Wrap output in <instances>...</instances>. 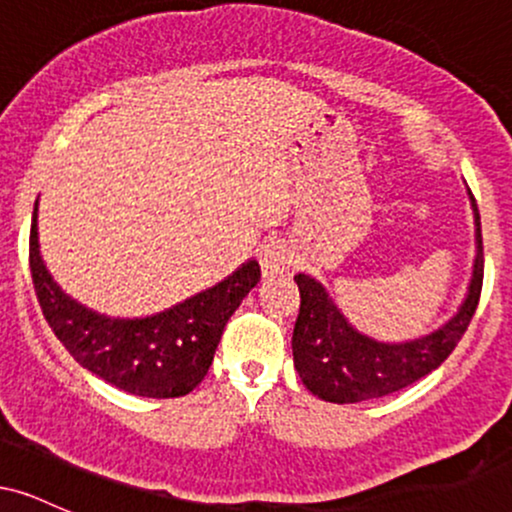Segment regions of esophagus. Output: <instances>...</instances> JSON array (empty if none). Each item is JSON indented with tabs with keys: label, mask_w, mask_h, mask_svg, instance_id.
Returning <instances> with one entry per match:
<instances>
[{
	"label": "esophagus",
	"mask_w": 512,
	"mask_h": 512,
	"mask_svg": "<svg viewBox=\"0 0 512 512\" xmlns=\"http://www.w3.org/2000/svg\"><path fill=\"white\" fill-rule=\"evenodd\" d=\"M289 262H291V257H289V250H286L284 243H267L260 250V264H262L264 276L284 274L286 267H289Z\"/></svg>",
	"instance_id": "34e87169"
}]
</instances>
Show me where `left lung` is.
Wrapping results in <instances>:
<instances>
[{
    "instance_id": "obj_1",
    "label": "left lung",
    "mask_w": 512,
    "mask_h": 512,
    "mask_svg": "<svg viewBox=\"0 0 512 512\" xmlns=\"http://www.w3.org/2000/svg\"><path fill=\"white\" fill-rule=\"evenodd\" d=\"M469 199H472L474 226H477L474 228L477 257H474L472 279L457 313L436 332L409 342H378L358 332L346 320L320 281L308 274L293 276L301 291V313L291 339L293 366L313 395L334 404H354L392 395L436 370L452 354L462 334L467 332L472 315L477 313L481 281H484L481 219L472 192Z\"/></svg>"
}]
</instances>
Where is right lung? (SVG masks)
Masks as SVG:
<instances>
[{"instance_id":"add662e5","label":"right lung","mask_w":512,"mask_h":512,"mask_svg":"<svg viewBox=\"0 0 512 512\" xmlns=\"http://www.w3.org/2000/svg\"><path fill=\"white\" fill-rule=\"evenodd\" d=\"M31 276L45 320L74 356L105 383L139 397H182L202 383L231 315L260 281V264L243 267L211 289L149 317H108L55 284L40 257L38 202L33 209Z\"/></svg>"}]
</instances>
